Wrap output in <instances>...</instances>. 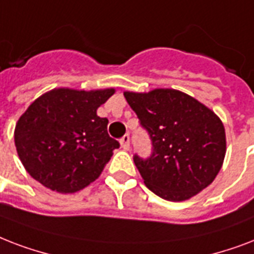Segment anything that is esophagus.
<instances>
[{"label": "esophagus", "instance_id": "34e87169", "mask_svg": "<svg viewBox=\"0 0 254 254\" xmlns=\"http://www.w3.org/2000/svg\"><path fill=\"white\" fill-rule=\"evenodd\" d=\"M121 145H122V148L126 149V151H128L129 149V136L128 135H125V136L122 137Z\"/></svg>", "mask_w": 254, "mask_h": 254}]
</instances>
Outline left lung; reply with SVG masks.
<instances>
[{"label": "left lung", "instance_id": "obj_1", "mask_svg": "<svg viewBox=\"0 0 254 254\" xmlns=\"http://www.w3.org/2000/svg\"><path fill=\"white\" fill-rule=\"evenodd\" d=\"M125 98L152 143L149 158L133 156L145 186L170 201H183L207 188L221 170L227 151L220 118L172 88L126 91Z\"/></svg>", "mask_w": 254, "mask_h": 254}]
</instances>
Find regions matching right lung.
Wrapping results in <instances>:
<instances>
[{
	"mask_svg": "<svg viewBox=\"0 0 254 254\" xmlns=\"http://www.w3.org/2000/svg\"><path fill=\"white\" fill-rule=\"evenodd\" d=\"M114 92L54 88L29 106L15 125L14 143L31 178L61 193L78 192L99 178L119 148L107 132L109 119L96 115Z\"/></svg>",
	"mask_w": 254,
	"mask_h": 254,
	"instance_id": "1",
	"label": "right lung"
}]
</instances>
